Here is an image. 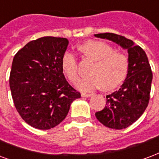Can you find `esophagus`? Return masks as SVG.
Returning a JSON list of instances; mask_svg holds the SVG:
<instances>
[{
    "instance_id": "1",
    "label": "esophagus",
    "mask_w": 159,
    "mask_h": 159,
    "mask_svg": "<svg viewBox=\"0 0 159 159\" xmlns=\"http://www.w3.org/2000/svg\"><path fill=\"white\" fill-rule=\"evenodd\" d=\"M92 95H93L92 93H84V92L81 93V95H82L83 97H89V96H91Z\"/></svg>"
}]
</instances>
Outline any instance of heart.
Segmentation results:
<instances>
[{
	"mask_svg": "<svg viewBox=\"0 0 159 159\" xmlns=\"http://www.w3.org/2000/svg\"><path fill=\"white\" fill-rule=\"evenodd\" d=\"M79 50L86 58L94 61L89 77L81 80L77 87L81 90H93L103 87L110 90L118 86L125 80L129 67L128 58L122 52H115L107 43L89 40L81 44ZM63 72L72 83L79 80L78 62L72 52H65L62 56Z\"/></svg>",
	"mask_w": 159,
	"mask_h": 159,
	"instance_id": "1",
	"label": "heart"
}]
</instances>
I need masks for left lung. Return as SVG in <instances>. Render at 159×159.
<instances>
[{"label": "left lung", "instance_id": "obj_1", "mask_svg": "<svg viewBox=\"0 0 159 159\" xmlns=\"http://www.w3.org/2000/svg\"><path fill=\"white\" fill-rule=\"evenodd\" d=\"M120 45L128 52L129 67L121 87L107 95V105L95 113L98 120L112 129H124L134 123L143 115L148 105L152 72L146 52L138 45L115 33L95 34Z\"/></svg>", "mask_w": 159, "mask_h": 159}]
</instances>
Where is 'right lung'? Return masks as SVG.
Wrapping results in <instances>:
<instances>
[{"mask_svg": "<svg viewBox=\"0 0 159 159\" xmlns=\"http://www.w3.org/2000/svg\"><path fill=\"white\" fill-rule=\"evenodd\" d=\"M68 45L64 38L43 37L29 42L14 56L9 80L13 102L21 117L34 128L58 126L71 103L80 98L62 70Z\"/></svg>", "mask_w": 159, "mask_h": 159, "instance_id": "add662e5", "label": "right lung"}]
</instances>
